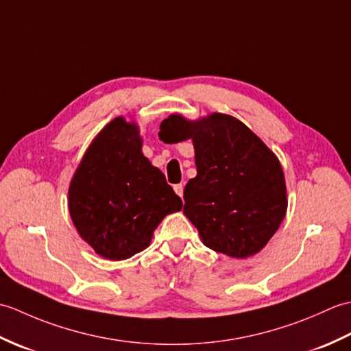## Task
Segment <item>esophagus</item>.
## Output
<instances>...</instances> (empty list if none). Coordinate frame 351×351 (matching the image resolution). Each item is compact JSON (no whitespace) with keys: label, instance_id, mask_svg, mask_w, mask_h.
Segmentation results:
<instances>
[{"label":"esophagus","instance_id":"esophagus-1","mask_svg":"<svg viewBox=\"0 0 351 351\" xmlns=\"http://www.w3.org/2000/svg\"><path fill=\"white\" fill-rule=\"evenodd\" d=\"M173 190H175V193L180 197H182V195H184V184H176V185H173Z\"/></svg>","mask_w":351,"mask_h":351}]
</instances>
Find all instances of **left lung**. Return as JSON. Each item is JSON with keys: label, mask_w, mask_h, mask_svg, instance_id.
<instances>
[{"label": "left lung", "mask_w": 351, "mask_h": 351, "mask_svg": "<svg viewBox=\"0 0 351 351\" xmlns=\"http://www.w3.org/2000/svg\"><path fill=\"white\" fill-rule=\"evenodd\" d=\"M160 130L195 146L197 175L185 185L184 214L202 243L237 259L263 250L288 208L276 154L241 121L223 113L196 121L173 113Z\"/></svg>", "instance_id": "1"}]
</instances>
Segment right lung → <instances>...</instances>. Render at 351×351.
<instances>
[{"instance_id": "obj_1", "label": "right lung", "mask_w": 351, "mask_h": 351, "mask_svg": "<svg viewBox=\"0 0 351 351\" xmlns=\"http://www.w3.org/2000/svg\"><path fill=\"white\" fill-rule=\"evenodd\" d=\"M138 125L117 116L98 132L73 173L68 205L80 237L110 261L145 250L182 200L141 152Z\"/></svg>"}]
</instances>
